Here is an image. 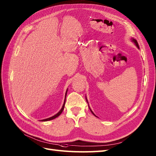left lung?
<instances>
[{"label":"left lung","mask_w":156,"mask_h":156,"mask_svg":"<svg viewBox=\"0 0 156 156\" xmlns=\"http://www.w3.org/2000/svg\"><path fill=\"white\" fill-rule=\"evenodd\" d=\"M131 40H132V41H133V43H134V44H135V45H136L137 46V48H138V49H140V47H139V45H138V43H137V40H136V39H131ZM86 99H87V98H86ZM87 102H88V101H87ZM89 108H90V107H89ZM90 111L92 112V114H93L94 116H96L94 114V112H92V110H91V109L90 108Z\"/></svg>","instance_id":"obj_1"}]
</instances>
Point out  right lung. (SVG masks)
<instances>
[{"label": "right lung", "mask_w": 156, "mask_h": 156, "mask_svg": "<svg viewBox=\"0 0 156 156\" xmlns=\"http://www.w3.org/2000/svg\"><path fill=\"white\" fill-rule=\"evenodd\" d=\"M67 92H68V89H67V90H66V97H65V100H64V105H63L62 107V108H61V110L59 111L58 112L57 114H56V115H55L53 116V117H51L48 118V119H43V120H41V121H50V120H52V119H55L56 117H58V116L60 115V114L62 113V111H64V106H65V102H66V94H67Z\"/></svg>", "instance_id": "1"}]
</instances>
